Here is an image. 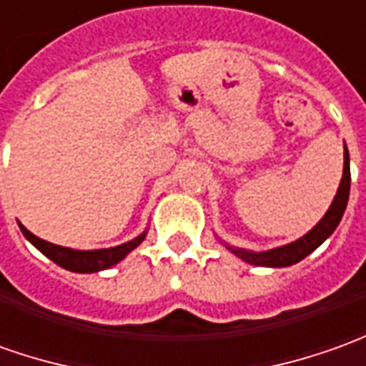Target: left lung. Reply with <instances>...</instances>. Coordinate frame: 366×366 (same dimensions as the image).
<instances>
[{
	"label": "left lung",
	"mask_w": 366,
	"mask_h": 366,
	"mask_svg": "<svg viewBox=\"0 0 366 366\" xmlns=\"http://www.w3.org/2000/svg\"><path fill=\"white\" fill-rule=\"evenodd\" d=\"M349 192H350V160H349V150L345 146V164H342V178H340L339 190L335 194L332 202H330L327 214L320 218L315 228H310L307 234L300 236L298 240L290 242V244L277 246V248H270V250H262V252H254V250H246V248H236L222 242V244L236 254L238 258H242L248 264H254V267H270V268H282V267H292L300 262L302 258H307L312 250H317L327 238H329L337 226H339L340 218L347 210V202H349Z\"/></svg>",
	"instance_id": "obj_1"
}]
</instances>
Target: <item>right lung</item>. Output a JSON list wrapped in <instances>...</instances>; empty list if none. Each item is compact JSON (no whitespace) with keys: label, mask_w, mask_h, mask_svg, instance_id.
Here are the masks:
<instances>
[{"label":"right lung","mask_w":366,"mask_h":366,"mask_svg":"<svg viewBox=\"0 0 366 366\" xmlns=\"http://www.w3.org/2000/svg\"><path fill=\"white\" fill-rule=\"evenodd\" d=\"M17 224H19L21 234L26 236L41 254H46L49 260H54L58 267L71 270V272H81V274L99 272V270H106V268L118 264L120 260H124L126 256L130 254L136 246H140L142 240L148 234V228H146L142 234L132 238L128 242H124V244L112 246V248H99V250H74V248H68V246H58L47 242V240H41L36 234H31L21 222H17Z\"/></svg>","instance_id":"add662e5"}]
</instances>
